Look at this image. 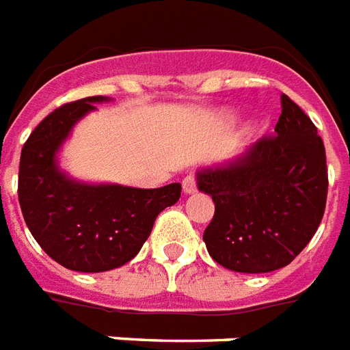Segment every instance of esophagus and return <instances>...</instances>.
I'll return each mask as SVG.
<instances>
[{"label": "esophagus", "mask_w": 350, "mask_h": 350, "mask_svg": "<svg viewBox=\"0 0 350 350\" xmlns=\"http://www.w3.org/2000/svg\"><path fill=\"white\" fill-rule=\"evenodd\" d=\"M182 185H183V193H185V195H193V193L196 191V178L193 174H189L187 178H183Z\"/></svg>", "instance_id": "34e87169"}]
</instances>
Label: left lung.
<instances>
[{
	"instance_id": "1",
	"label": "left lung",
	"mask_w": 350,
	"mask_h": 350,
	"mask_svg": "<svg viewBox=\"0 0 350 350\" xmlns=\"http://www.w3.org/2000/svg\"><path fill=\"white\" fill-rule=\"evenodd\" d=\"M196 182L215 202L204 232L209 256L235 273H271L289 265L319 228L328 193L325 144L310 116L282 94L274 135L202 168Z\"/></svg>"
}]
</instances>
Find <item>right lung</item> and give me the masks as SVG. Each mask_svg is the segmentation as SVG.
Returning a JSON list of instances; mask_svg holds the SVG:
<instances>
[{
    "instance_id": "obj_1",
    "label": "right lung",
    "mask_w": 350,
    "mask_h": 350,
    "mask_svg": "<svg viewBox=\"0 0 350 350\" xmlns=\"http://www.w3.org/2000/svg\"><path fill=\"white\" fill-rule=\"evenodd\" d=\"M102 102L109 98L89 96L61 105L33 129L20 155L23 221L51 260L77 273H103L133 260L157 215L182 195L180 183L159 189L94 185L59 168L57 152L72 128Z\"/></svg>"
}]
</instances>
